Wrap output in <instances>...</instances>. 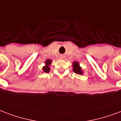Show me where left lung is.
<instances>
[{
	"mask_svg": "<svg viewBox=\"0 0 121 121\" xmlns=\"http://www.w3.org/2000/svg\"><path fill=\"white\" fill-rule=\"evenodd\" d=\"M73 71L75 73L83 74V72L81 71V67H79V63H78L77 62H74L73 63Z\"/></svg>",
	"mask_w": 121,
	"mask_h": 121,
	"instance_id": "left-lung-1",
	"label": "left lung"
}]
</instances>
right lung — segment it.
I'll return each mask as SVG.
<instances>
[{
	"mask_svg": "<svg viewBox=\"0 0 121 121\" xmlns=\"http://www.w3.org/2000/svg\"><path fill=\"white\" fill-rule=\"evenodd\" d=\"M51 60H47L45 61V66H44L43 68V70L44 72H45V73H48L49 71H50V68H49V65H50V64H51Z\"/></svg>",
	"mask_w": 121,
	"mask_h": 121,
	"instance_id": "add662e5",
	"label": "right lung"
}]
</instances>
